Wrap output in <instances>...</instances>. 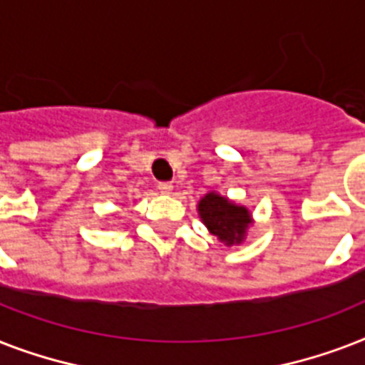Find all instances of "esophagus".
Masks as SVG:
<instances>
[{
  "mask_svg": "<svg viewBox=\"0 0 365 365\" xmlns=\"http://www.w3.org/2000/svg\"><path fill=\"white\" fill-rule=\"evenodd\" d=\"M157 189H159V191H160V193H163V195H168V193H172V183L160 182L159 185H157Z\"/></svg>",
  "mask_w": 365,
  "mask_h": 365,
  "instance_id": "1",
  "label": "esophagus"
}]
</instances>
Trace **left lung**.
<instances>
[{
	"label": "left lung",
	"mask_w": 365,
	"mask_h": 365,
	"mask_svg": "<svg viewBox=\"0 0 365 365\" xmlns=\"http://www.w3.org/2000/svg\"><path fill=\"white\" fill-rule=\"evenodd\" d=\"M197 210L208 231L225 242V246L242 242L246 231L252 225V214L246 206L235 205L233 200L214 191L206 193L199 200Z\"/></svg>",
	"instance_id": "8db88e82"
}]
</instances>
